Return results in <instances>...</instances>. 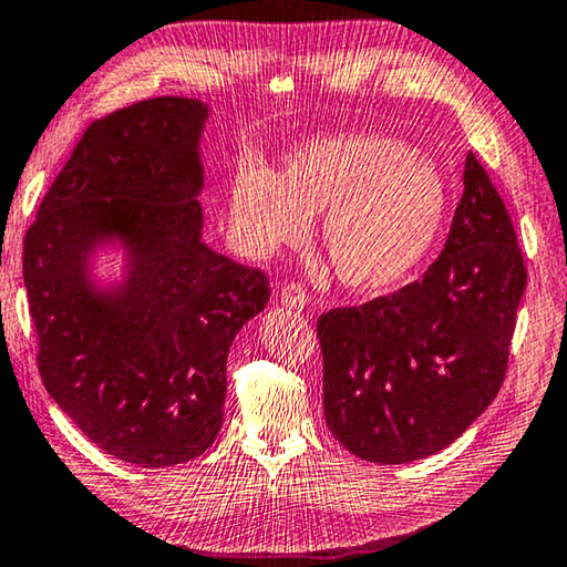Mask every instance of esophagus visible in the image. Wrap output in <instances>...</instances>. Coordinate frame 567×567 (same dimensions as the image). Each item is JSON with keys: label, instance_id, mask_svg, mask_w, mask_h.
<instances>
[{"label": "esophagus", "instance_id": "34e87169", "mask_svg": "<svg viewBox=\"0 0 567 567\" xmlns=\"http://www.w3.org/2000/svg\"><path fill=\"white\" fill-rule=\"evenodd\" d=\"M280 302H282L285 307H290V310H302V307H305L307 302H310V292H307L302 285L290 282V285L282 287Z\"/></svg>", "mask_w": 567, "mask_h": 567}]
</instances>
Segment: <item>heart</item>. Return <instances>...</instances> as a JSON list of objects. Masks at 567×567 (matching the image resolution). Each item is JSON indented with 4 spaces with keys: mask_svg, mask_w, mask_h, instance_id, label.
Masks as SVG:
<instances>
[{
    "mask_svg": "<svg viewBox=\"0 0 567 567\" xmlns=\"http://www.w3.org/2000/svg\"><path fill=\"white\" fill-rule=\"evenodd\" d=\"M340 282L385 292L410 280L443 233L447 185L433 157L385 134H330L295 145L280 172L239 162L229 182V229L265 260L302 243L310 217Z\"/></svg>",
    "mask_w": 567,
    "mask_h": 567,
    "instance_id": "obj_1",
    "label": "heart"
}]
</instances>
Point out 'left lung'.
I'll list each match as a JSON object with an SVG mask.
<instances>
[{
  "mask_svg": "<svg viewBox=\"0 0 567 567\" xmlns=\"http://www.w3.org/2000/svg\"><path fill=\"white\" fill-rule=\"evenodd\" d=\"M443 252L420 280L318 320L330 433L400 465L447 447L501 390L527 285L513 219L470 152Z\"/></svg>",
  "mask_w": 567,
  "mask_h": 567,
  "instance_id": "left-lung-1",
  "label": "left lung"
}]
</instances>
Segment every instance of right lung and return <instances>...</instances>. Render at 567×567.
Returning a JSON list of instances; mask_svg holds the SVG:
<instances>
[{
  "mask_svg": "<svg viewBox=\"0 0 567 567\" xmlns=\"http://www.w3.org/2000/svg\"><path fill=\"white\" fill-rule=\"evenodd\" d=\"M207 107L155 97L94 120L24 235V287L47 392L104 453L189 463L223 425L227 352L270 280L203 243L199 134ZM131 247L122 291L94 293L89 249Z\"/></svg>",
  "mask_w": 567,
  "mask_h": 567,
  "instance_id": "add662e5",
  "label": "right lung"
}]
</instances>
